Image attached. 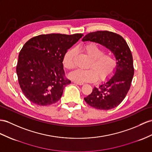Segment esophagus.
Returning a JSON list of instances; mask_svg holds the SVG:
<instances>
[{"label":"esophagus","instance_id":"1","mask_svg":"<svg viewBox=\"0 0 152 152\" xmlns=\"http://www.w3.org/2000/svg\"><path fill=\"white\" fill-rule=\"evenodd\" d=\"M73 83L76 84H78V85H83L84 84V83H79V82H73Z\"/></svg>","mask_w":152,"mask_h":152}]
</instances>
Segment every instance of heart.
Returning a JSON list of instances; mask_svg holds the SVG:
<instances>
[{
  "label": "heart",
  "mask_w": 152,
  "mask_h": 152,
  "mask_svg": "<svg viewBox=\"0 0 152 152\" xmlns=\"http://www.w3.org/2000/svg\"><path fill=\"white\" fill-rule=\"evenodd\" d=\"M83 50L91 59L88 65V69H77L69 74V78L79 83H91L97 79L106 80L112 75L116 68V61L111 54L104 53V50L94 42L88 43L83 47ZM76 51L68 50L64 55L63 64L68 69L75 68L74 58Z\"/></svg>",
  "instance_id": "obj_1"
}]
</instances>
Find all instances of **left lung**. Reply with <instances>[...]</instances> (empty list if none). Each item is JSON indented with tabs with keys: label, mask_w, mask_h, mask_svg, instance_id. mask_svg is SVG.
I'll use <instances>...</instances> for the list:
<instances>
[{
	"label": "left lung",
	"mask_w": 152,
	"mask_h": 152,
	"mask_svg": "<svg viewBox=\"0 0 152 152\" xmlns=\"http://www.w3.org/2000/svg\"><path fill=\"white\" fill-rule=\"evenodd\" d=\"M83 41L99 43L108 48L116 58L113 75L106 83L94 87L91 94L84 98L88 104L98 110H108L119 106L130 88L134 74L130 49L123 37L108 31H97L85 35Z\"/></svg>",
	"instance_id": "obj_1"
}]
</instances>
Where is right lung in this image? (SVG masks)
<instances>
[{"mask_svg": "<svg viewBox=\"0 0 152 152\" xmlns=\"http://www.w3.org/2000/svg\"><path fill=\"white\" fill-rule=\"evenodd\" d=\"M83 34L51 33L29 39L22 48L16 72L23 93L31 102L47 106L57 102L71 81L65 77L64 55Z\"/></svg>", "mask_w": 152, "mask_h": 152, "instance_id": "right-lung-1", "label": "right lung"}]
</instances>
